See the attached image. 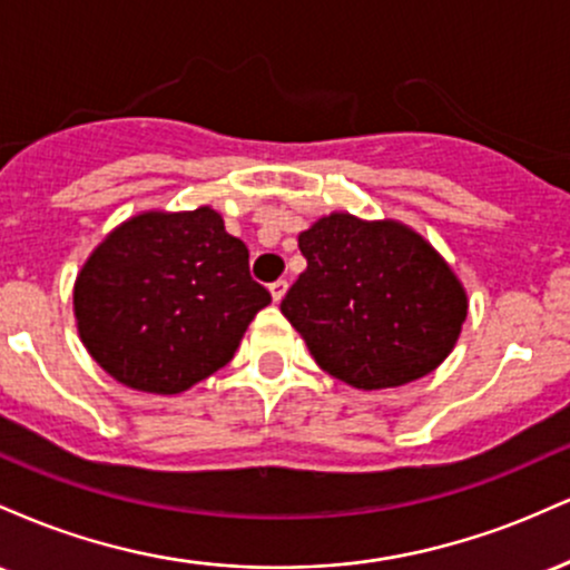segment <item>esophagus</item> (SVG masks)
<instances>
[{
  "mask_svg": "<svg viewBox=\"0 0 570 570\" xmlns=\"http://www.w3.org/2000/svg\"><path fill=\"white\" fill-rule=\"evenodd\" d=\"M286 289H289V284H286L284 278L281 281H273L271 284V294H273V303H281V299H284V294H286Z\"/></svg>",
  "mask_w": 570,
  "mask_h": 570,
  "instance_id": "esophagus-1",
  "label": "esophagus"
}]
</instances>
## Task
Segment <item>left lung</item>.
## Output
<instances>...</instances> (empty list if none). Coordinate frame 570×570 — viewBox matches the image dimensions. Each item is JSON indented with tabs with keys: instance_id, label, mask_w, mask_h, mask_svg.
<instances>
[{
	"instance_id": "1",
	"label": "left lung",
	"mask_w": 570,
	"mask_h": 570,
	"mask_svg": "<svg viewBox=\"0 0 570 570\" xmlns=\"http://www.w3.org/2000/svg\"><path fill=\"white\" fill-rule=\"evenodd\" d=\"M299 252L307 271L281 313L332 377L391 389L429 375L453 351L466 294L410 227L330 214L299 235Z\"/></svg>"
}]
</instances>
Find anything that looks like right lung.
Instances as JSON below:
<instances>
[{
  "instance_id": "obj_1",
  "label": "right lung",
  "mask_w": 570,
  "mask_h": 570,
  "mask_svg": "<svg viewBox=\"0 0 570 570\" xmlns=\"http://www.w3.org/2000/svg\"><path fill=\"white\" fill-rule=\"evenodd\" d=\"M267 303L246 244L208 206L128 219L75 284L85 348L115 381L149 394H179L225 367Z\"/></svg>"
}]
</instances>
